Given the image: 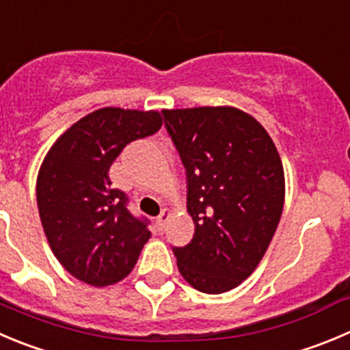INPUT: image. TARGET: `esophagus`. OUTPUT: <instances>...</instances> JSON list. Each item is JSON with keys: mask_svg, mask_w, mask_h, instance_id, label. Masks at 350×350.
Segmentation results:
<instances>
[{"mask_svg": "<svg viewBox=\"0 0 350 350\" xmlns=\"http://www.w3.org/2000/svg\"><path fill=\"white\" fill-rule=\"evenodd\" d=\"M173 215V211L172 209H168V208H165L161 211V215L158 216V219H156V223H158V230L159 232H163L165 230V225H166V221H168L170 219V216Z\"/></svg>", "mask_w": 350, "mask_h": 350, "instance_id": "obj_1", "label": "esophagus"}]
</instances>
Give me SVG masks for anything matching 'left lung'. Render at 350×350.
Masks as SVG:
<instances>
[{
	"label": "left lung",
	"instance_id": "left-lung-1",
	"mask_svg": "<svg viewBox=\"0 0 350 350\" xmlns=\"http://www.w3.org/2000/svg\"><path fill=\"white\" fill-rule=\"evenodd\" d=\"M187 170L194 237L175 249L189 285L204 294L239 287L261 262L280 223L285 173L261 123L234 106L163 109Z\"/></svg>",
	"mask_w": 350,
	"mask_h": 350
}]
</instances>
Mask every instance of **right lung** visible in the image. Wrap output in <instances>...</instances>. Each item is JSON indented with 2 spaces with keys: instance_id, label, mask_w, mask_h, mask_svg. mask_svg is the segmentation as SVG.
Masks as SVG:
<instances>
[{
  "instance_id": "obj_1",
  "label": "right lung",
  "mask_w": 350,
  "mask_h": 350,
  "mask_svg": "<svg viewBox=\"0 0 350 350\" xmlns=\"http://www.w3.org/2000/svg\"><path fill=\"white\" fill-rule=\"evenodd\" d=\"M161 125L156 109L106 106L70 125L46 152L36 182L39 218L53 254L77 280L92 287L123 280L151 239L125 194L111 189L109 166L129 142Z\"/></svg>"
}]
</instances>
